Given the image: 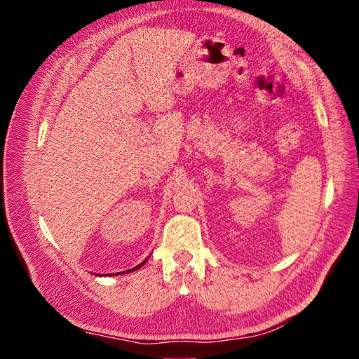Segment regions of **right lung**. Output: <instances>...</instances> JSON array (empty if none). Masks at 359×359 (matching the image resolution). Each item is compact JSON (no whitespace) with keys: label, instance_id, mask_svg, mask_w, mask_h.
Instances as JSON below:
<instances>
[{"label":"right lung","instance_id":"obj_1","mask_svg":"<svg viewBox=\"0 0 359 359\" xmlns=\"http://www.w3.org/2000/svg\"><path fill=\"white\" fill-rule=\"evenodd\" d=\"M145 262H147V260H144V262H142V264H140V265H137V266H135V268H132V269H127V271H124V273H132V271H136L137 268H140V266H142V265H144ZM112 276H114V274H112ZM115 276H116V274H115ZM118 276H119V273H118Z\"/></svg>","mask_w":359,"mask_h":359}]
</instances>
